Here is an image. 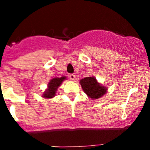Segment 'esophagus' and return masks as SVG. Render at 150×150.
Segmentation results:
<instances>
[{"label":"esophagus","mask_w":150,"mask_h":150,"mask_svg":"<svg viewBox=\"0 0 150 150\" xmlns=\"http://www.w3.org/2000/svg\"><path fill=\"white\" fill-rule=\"evenodd\" d=\"M69 77H70V79L72 80V81H74V80L76 79V76H75L74 74H70V75H69Z\"/></svg>","instance_id":"esophagus-1"}]
</instances>
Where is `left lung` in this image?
I'll return each instance as SVG.
<instances>
[{
	"mask_svg": "<svg viewBox=\"0 0 150 150\" xmlns=\"http://www.w3.org/2000/svg\"><path fill=\"white\" fill-rule=\"evenodd\" d=\"M79 83L85 93L93 100L101 98L107 91V88L100 85L94 76L82 79Z\"/></svg>",
	"mask_w": 150,
	"mask_h": 150,
	"instance_id": "8db88e82",
	"label": "left lung"
}]
</instances>
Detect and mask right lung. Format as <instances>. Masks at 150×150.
<instances>
[{"mask_svg": "<svg viewBox=\"0 0 150 150\" xmlns=\"http://www.w3.org/2000/svg\"><path fill=\"white\" fill-rule=\"evenodd\" d=\"M64 79H66V76L55 77L52 79L48 83V86H47L48 88L44 91L42 97L44 98H52L53 97H55L57 89L59 88Z\"/></svg>", "mask_w": 150, "mask_h": 150, "instance_id": "obj_1", "label": "right lung"}]
</instances>
